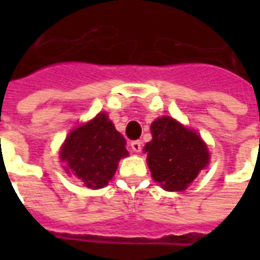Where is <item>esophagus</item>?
<instances>
[{
  "label": "esophagus",
  "instance_id": "esophagus-1",
  "mask_svg": "<svg viewBox=\"0 0 260 260\" xmlns=\"http://www.w3.org/2000/svg\"><path fill=\"white\" fill-rule=\"evenodd\" d=\"M131 148L134 152H140L142 151V142L140 140H132L131 142Z\"/></svg>",
  "mask_w": 260,
  "mask_h": 260
}]
</instances>
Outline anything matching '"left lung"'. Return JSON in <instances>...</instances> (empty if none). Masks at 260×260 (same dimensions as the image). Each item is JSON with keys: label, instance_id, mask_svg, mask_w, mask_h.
<instances>
[{"label": "left lung", "instance_id": "obj_1", "mask_svg": "<svg viewBox=\"0 0 260 260\" xmlns=\"http://www.w3.org/2000/svg\"><path fill=\"white\" fill-rule=\"evenodd\" d=\"M151 134L144 151L152 178L167 191L185 190L209 162L205 143L171 117L155 120Z\"/></svg>", "mask_w": 260, "mask_h": 260}]
</instances>
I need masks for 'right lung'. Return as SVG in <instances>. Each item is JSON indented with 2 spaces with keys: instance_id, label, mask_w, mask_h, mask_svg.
I'll use <instances>...</instances> for the list:
<instances>
[{
  "instance_id": "right-lung-1",
  "label": "right lung",
  "mask_w": 260,
  "mask_h": 260,
  "mask_svg": "<svg viewBox=\"0 0 260 260\" xmlns=\"http://www.w3.org/2000/svg\"><path fill=\"white\" fill-rule=\"evenodd\" d=\"M126 155L125 139L105 113L97 114L91 121L73 131L60 151L67 173L74 174L90 189L108 185L118 160Z\"/></svg>"
}]
</instances>
